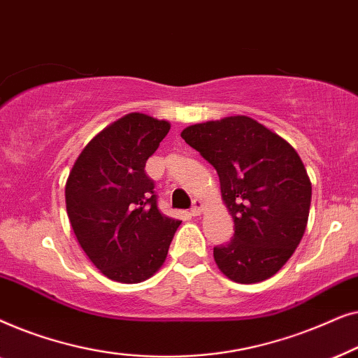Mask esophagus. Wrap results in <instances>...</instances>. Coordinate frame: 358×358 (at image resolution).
Segmentation results:
<instances>
[{"label": "esophagus", "mask_w": 358, "mask_h": 358, "mask_svg": "<svg viewBox=\"0 0 358 358\" xmlns=\"http://www.w3.org/2000/svg\"><path fill=\"white\" fill-rule=\"evenodd\" d=\"M202 210H203V203L200 202V200H194L192 208H190V215H194V217H199V215L202 213Z\"/></svg>", "instance_id": "34e87169"}]
</instances>
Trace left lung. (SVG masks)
Listing matches in <instances>:
<instances>
[{
	"label": "left lung",
	"mask_w": 358,
	"mask_h": 358,
	"mask_svg": "<svg viewBox=\"0 0 358 358\" xmlns=\"http://www.w3.org/2000/svg\"><path fill=\"white\" fill-rule=\"evenodd\" d=\"M185 143L217 169L234 236L213 248L220 271L238 283L272 277L305 234L311 182L295 148L251 117L233 115L182 130Z\"/></svg>",
	"instance_id": "left-lung-1"
}]
</instances>
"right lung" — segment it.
Listing matches in <instances>:
<instances>
[{
	"label": "right lung",
	"mask_w": 358,
	"mask_h": 358,
	"mask_svg": "<svg viewBox=\"0 0 358 358\" xmlns=\"http://www.w3.org/2000/svg\"><path fill=\"white\" fill-rule=\"evenodd\" d=\"M169 122L131 112L85 146L65 185L66 213L78 243L107 278L143 282L168 256L179 220L158 210L145 164Z\"/></svg>",
	"instance_id": "obj_1"
}]
</instances>
